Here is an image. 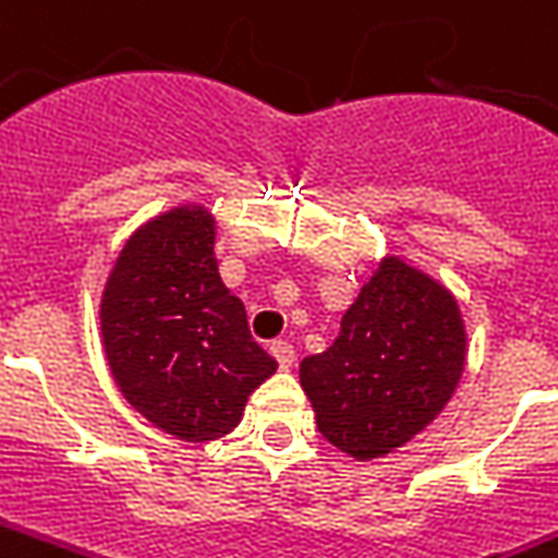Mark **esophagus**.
Masks as SVG:
<instances>
[{
	"mask_svg": "<svg viewBox=\"0 0 558 558\" xmlns=\"http://www.w3.org/2000/svg\"><path fill=\"white\" fill-rule=\"evenodd\" d=\"M271 356H275L280 368L287 372V368H292V362H295V350H292L290 341H275V344H271Z\"/></svg>",
	"mask_w": 558,
	"mask_h": 558,
	"instance_id": "34e87169",
	"label": "esophagus"
}]
</instances>
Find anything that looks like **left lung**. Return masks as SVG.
Here are the masks:
<instances>
[{"mask_svg":"<svg viewBox=\"0 0 558 558\" xmlns=\"http://www.w3.org/2000/svg\"><path fill=\"white\" fill-rule=\"evenodd\" d=\"M465 368V326L441 283L384 259L341 317L329 350L299 365L319 435L377 459L441 414Z\"/></svg>","mask_w":558,"mask_h":558,"instance_id":"1","label":"left lung"}]
</instances>
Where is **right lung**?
Listing matches in <instances>:
<instances>
[{
	"instance_id": "right-lung-1",
	"label": "right lung",
	"mask_w": 558,
	"mask_h": 558,
	"mask_svg": "<svg viewBox=\"0 0 558 558\" xmlns=\"http://www.w3.org/2000/svg\"><path fill=\"white\" fill-rule=\"evenodd\" d=\"M102 344L123 399L181 441L241 423L278 362L256 344L214 259V220L196 205L142 226L102 292Z\"/></svg>"
}]
</instances>
